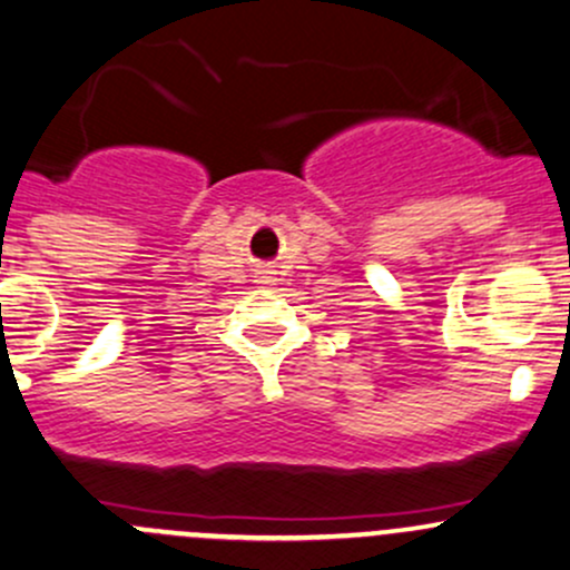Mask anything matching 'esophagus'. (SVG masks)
<instances>
[{"mask_svg":"<svg viewBox=\"0 0 570 570\" xmlns=\"http://www.w3.org/2000/svg\"><path fill=\"white\" fill-rule=\"evenodd\" d=\"M259 284H269V275L267 273L259 275Z\"/></svg>","mask_w":570,"mask_h":570,"instance_id":"34e87169","label":"esophagus"}]
</instances>
